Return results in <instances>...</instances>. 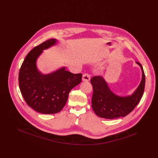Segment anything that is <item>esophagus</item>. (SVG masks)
<instances>
[{
  "label": "esophagus",
  "mask_w": 158,
  "mask_h": 158,
  "mask_svg": "<svg viewBox=\"0 0 158 158\" xmlns=\"http://www.w3.org/2000/svg\"><path fill=\"white\" fill-rule=\"evenodd\" d=\"M90 80V75L88 73H85L83 75L82 81H89Z\"/></svg>",
  "instance_id": "34e87169"
}]
</instances>
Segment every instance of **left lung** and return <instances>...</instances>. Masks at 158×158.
<instances>
[{"label": "left lung", "instance_id": "left-lung-1", "mask_svg": "<svg viewBox=\"0 0 158 158\" xmlns=\"http://www.w3.org/2000/svg\"><path fill=\"white\" fill-rule=\"evenodd\" d=\"M136 63L142 69V79L139 87L131 96H117L110 90L104 79L100 76L91 78L90 83L93 87L92 107L98 116L106 119L125 117L139 104L144 92L145 75L142 64Z\"/></svg>", "mask_w": 158, "mask_h": 158}]
</instances>
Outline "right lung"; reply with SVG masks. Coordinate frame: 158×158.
Instances as JSON below:
<instances>
[{
  "label": "right lung",
  "mask_w": 158,
  "mask_h": 158,
  "mask_svg": "<svg viewBox=\"0 0 158 158\" xmlns=\"http://www.w3.org/2000/svg\"><path fill=\"white\" fill-rule=\"evenodd\" d=\"M50 39L35 47L23 61L19 73V86L26 103L38 113L56 114L64 106L69 94L81 82L82 75L73 74L65 68L48 75L38 71L36 60L43 50L55 44Z\"/></svg>",
  "instance_id": "add662e5"
}]
</instances>
